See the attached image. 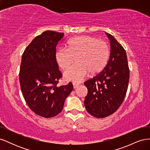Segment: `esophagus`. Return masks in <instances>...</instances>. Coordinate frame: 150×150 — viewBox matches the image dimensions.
<instances>
[{"label":"esophagus","mask_w":150,"mask_h":150,"mask_svg":"<svg viewBox=\"0 0 150 150\" xmlns=\"http://www.w3.org/2000/svg\"><path fill=\"white\" fill-rule=\"evenodd\" d=\"M73 88L75 89V88H76L77 87H78V86L79 85V84H78V83H74L73 84Z\"/></svg>","instance_id":"esophagus-1"}]
</instances>
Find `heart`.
Instances as JSON below:
<instances>
[{
	"mask_svg": "<svg viewBox=\"0 0 150 150\" xmlns=\"http://www.w3.org/2000/svg\"><path fill=\"white\" fill-rule=\"evenodd\" d=\"M67 49H59L55 53V61L61 69L67 71L78 62L71 70L64 73L67 81L80 82L88 75L101 72L108 64L110 49L103 40L90 35L78 36L71 39L67 44Z\"/></svg>",
	"mask_w": 150,
	"mask_h": 150,
	"instance_id": "b5f03b06",
	"label": "heart"
}]
</instances>
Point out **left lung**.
Listing matches in <instances>:
<instances>
[{"label": "left lung", "instance_id": "left-lung-1", "mask_svg": "<svg viewBox=\"0 0 150 150\" xmlns=\"http://www.w3.org/2000/svg\"><path fill=\"white\" fill-rule=\"evenodd\" d=\"M106 34L110 40V59L101 72L84 83L88 88L84 99L86 110L98 118L112 115L120 108L125 98L129 79L126 51L112 35Z\"/></svg>", "mask_w": 150, "mask_h": 150}]
</instances>
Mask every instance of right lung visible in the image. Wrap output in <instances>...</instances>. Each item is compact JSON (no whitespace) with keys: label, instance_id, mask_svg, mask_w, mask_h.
Listing matches in <instances>:
<instances>
[{"label":"right lung","instance_id":"add662e5","mask_svg":"<svg viewBox=\"0 0 150 150\" xmlns=\"http://www.w3.org/2000/svg\"><path fill=\"white\" fill-rule=\"evenodd\" d=\"M64 35L45 31L32 40L22 56L19 81L22 95L32 111L46 118L61 112L73 89L72 83L57 86L62 74L55 61L56 47Z\"/></svg>","mask_w":150,"mask_h":150}]
</instances>
